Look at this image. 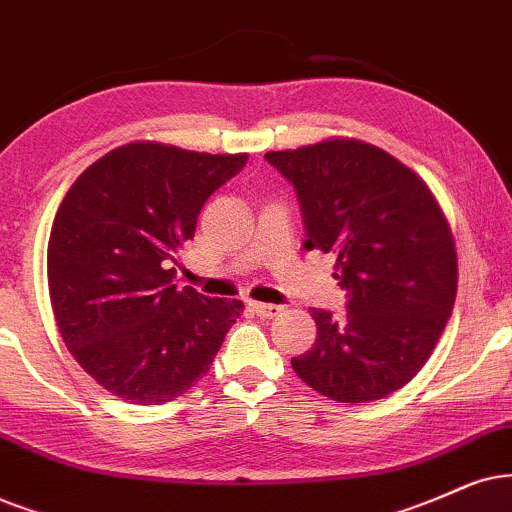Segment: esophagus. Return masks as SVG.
Returning a JSON list of instances; mask_svg holds the SVG:
<instances>
[{
  "mask_svg": "<svg viewBox=\"0 0 512 512\" xmlns=\"http://www.w3.org/2000/svg\"><path fill=\"white\" fill-rule=\"evenodd\" d=\"M250 309L257 316H264V319H274V316L281 314V307H278V304H264L255 300H250Z\"/></svg>",
  "mask_w": 512,
  "mask_h": 512,
  "instance_id": "esophagus-1",
  "label": "esophagus"
}]
</instances>
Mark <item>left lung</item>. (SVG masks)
Instances as JSON below:
<instances>
[{
    "mask_svg": "<svg viewBox=\"0 0 512 512\" xmlns=\"http://www.w3.org/2000/svg\"><path fill=\"white\" fill-rule=\"evenodd\" d=\"M293 184L307 250L333 252L347 314L312 309L316 342L293 371L323 397L364 404L430 359L456 300L449 224L425 181L390 153L328 139L264 155Z\"/></svg>",
    "mask_w": 512,
    "mask_h": 512,
    "instance_id": "left-lung-1",
    "label": "left lung"
}]
</instances>
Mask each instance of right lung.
Returning <instances> with one entry per match:
<instances>
[{
	"label": "right lung",
	"mask_w": 512,
	"mask_h": 512,
	"mask_svg": "<svg viewBox=\"0 0 512 512\" xmlns=\"http://www.w3.org/2000/svg\"><path fill=\"white\" fill-rule=\"evenodd\" d=\"M248 155L134 141L84 170L51 226L47 274L61 338L101 387L165 404L210 371L241 300L177 288L203 205Z\"/></svg>",
	"instance_id": "1"
}]
</instances>
